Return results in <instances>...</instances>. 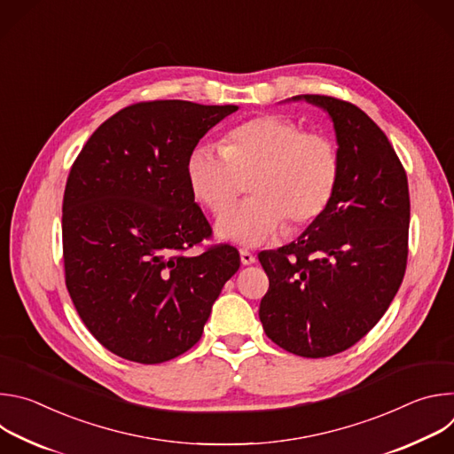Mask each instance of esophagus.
<instances>
[{"label": "esophagus", "instance_id": "obj_1", "mask_svg": "<svg viewBox=\"0 0 454 454\" xmlns=\"http://www.w3.org/2000/svg\"><path fill=\"white\" fill-rule=\"evenodd\" d=\"M254 254L253 253H249L247 249H240V262L244 264V266H249V264H254Z\"/></svg>", "mask_w": 454, "mask_h": 454}]
</instances>
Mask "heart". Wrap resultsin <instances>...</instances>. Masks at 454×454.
Instances as JSON below:
<instances>
[{"label":"heart","mask_w":454,"mask_h":454,"mask_svg":"<svg viewBox=\"0 0 454 454\" xmlns=\"http://www.w3.org/2000/svg\"><path fill=\"white\" fill-rule=\"evenodd\" d=\"M334 142L282 114H258L224 135L221 149L198 145L186 160L188 186L214 215L224 214L249 179L251 200L217 223L223 239L256 246L287 223L296 230L327 210L338 183Z\"/></svg>","instance_id":"heart-1"}]
</instances>
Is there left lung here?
Segmentation results:
<instances>
[{"label":"left lung","instance_id":"8db88e82","mask_svg":"<svg viewBox=\"0 0 454 454\" xmlns=\"http://www.w3.org/2000/svg\"><path fill=\"white\" fill-rule=\"evenodd\" d=\"M327 111L338 140L334 196L293 242L258 253L270 289L266 336L301 357H329L364 338L397 294L408 262L406 170L380 127L357 106L298 95Z\"/></svg>","mask_w":454,"mask_h":454}]
</instances>
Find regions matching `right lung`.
Listing matches in <instances>:
<instances>
[{
  "label": "right lung",
  "instance_id": "right-lung-1",
  "mask_svg": "<svg viewBox=\"0 0 454 454\" xmlns=\"http://www.w3.org/2000/svg\"><path fill=\"white\" fill-rule=\"evenodd\" d=\"M237 106L153 100L127 106L90 137L62 200L64 277L95 340L142 364L170 361L201 340L239 251L215 244L193 201L186 160Z\"/></svg>",
  "mask_w": 454,
  "mask_h": 454
}]
</instances>
